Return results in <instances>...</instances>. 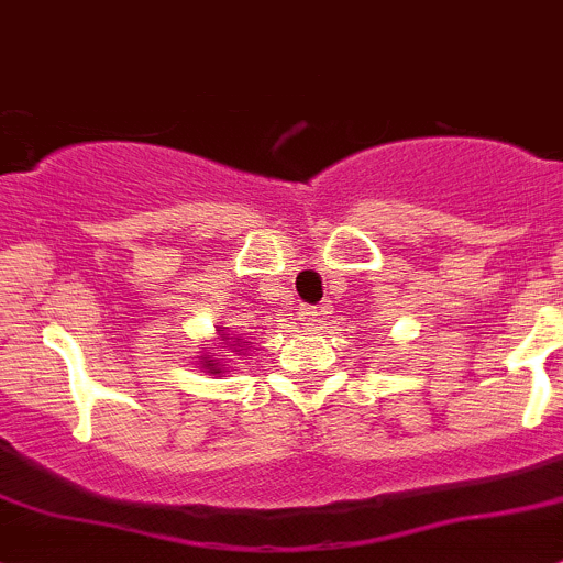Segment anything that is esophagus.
Here are the masks:
<instances>
[{
    "instance_id": "esophagus-1",
    "label": "esophagus",
    "mask_w": 563,
    "mask_h": 563,
    "mask_svg": "<svg viewBox=\"0 0 563 563\" xmlns=\"http://www.w3.org/2000/svg\"><path fill=\"white\" fill-rule=\"evenodd\" d=\"M302 321L305 323H310V327H313V323L318 321V318H321V310H316V308H302Z\"/></svg>"
}]
</instances>
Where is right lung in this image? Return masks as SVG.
Listing matches in <instances>:
<instances>
[{"instance_id":"1","label":"right lung","mask_w":563,"mask_h":563,"mask_svg":"<svg viewBox=\"0 0 563 563\" xmlns=\"http://www.w3.org/2000/svg\"><path fill=\"white\" fill-rule=\"evenodd\" d=\"M225 340H229V338H225ZM234 345H240V351H245V349H242V340L240 338L234 340ZM223 349H225V345H223ZM207 367H209V371H214V367H218V365H214V360H207ZM214 373H220V371H214Z\"/></svg>"}]
</instances>
